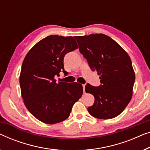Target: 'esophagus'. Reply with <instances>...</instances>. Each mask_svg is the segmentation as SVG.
I'll return each instance as SVG.
<instances>
[{
    "label": "esophagus",
    "instance_id": "esophagus-1",
    "mask_svg": "<svg viewBox=\"0 0 150 150\" xmlns=\"http://www.w3.org/2000/svg\"><path fill=\"white\" fill-rule=\"evenodd\" d=\"M82 87H83L84 93H85V84H82Z\"/></svg>",
    "mask_w": 150,
    "mask_h": 150
}]
</instances>
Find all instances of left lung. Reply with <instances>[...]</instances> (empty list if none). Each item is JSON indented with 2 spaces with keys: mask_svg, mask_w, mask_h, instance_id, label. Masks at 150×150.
<instances>
[{
  "mask_svg": "<svg viewBox=\"0 0 150 150\" xmlns=\"http://www.w3.org/2000/svg\"><path fill=\"white\" fill-rule=\"evenodd\" d=\"M79 51L93 71L100 76L101 84H87L85 91L95 97L89 114L110 119L123 112L131 101L135 75L131 58L116 41L103 34L76 36Z\"/></svg>",
  "mask_w": 150,
  "mask_h": 150,
  "instance_id": "obj_1",
  "label": "left lung"
}]
</instances>
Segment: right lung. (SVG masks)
Masks as SVG:
<instances>
[{"label":"right lung","instance_id":"1","mask_svg":"<svg viewBox=\"0 0 150 150\" xmlns=\"http://www.w3.org/2000/svg\"><path fill=\"white\" fill-rule=\"evenodd\" d=\"M78 49L72 36L50 35L34 45L23 60L19 77L21 96L31 114L53 125L66 120L83 89L78 82L57 83L55 76L64 70V59Z\"/></svg>","mask_w":150,"mask_h":150}]
</instances>
